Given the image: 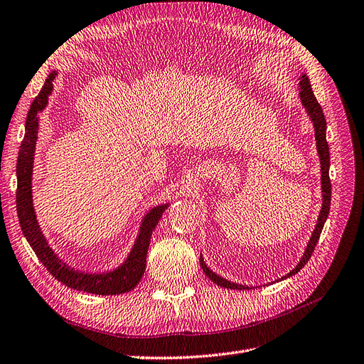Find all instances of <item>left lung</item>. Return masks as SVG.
<instances>
[{
	"label": "left lung",
	"instance_id": "obj_1",
	"mask_svg": "<svg viewBox=\"0 0 364 364\" xmlns=\"http://www.w3.org/2000/svg\"><path fill=\"white\" fill-rule=\"evenodd\" d=\"M299 97H301V103L305 107V111L310 117V119L313 121V127H314V136H316V147H317V153H318V158H321V171H322V209H321V214L317 217V223L316 228L313 230V235L308 241V245L305 247L304 255L301 258V261L297 262V266L290 272L285 274V277L281 278L282 279H287L293 274H296L299 272L305 264L308 262V259L311 258L314 247L318 241V237H321V232L323 229V225L328 218L329 214V206H331V181H329V147H328V142H326V119L323 115V111L321 105L317 103L316 97L313 94L311 90V85L310 80H308L306 74H302L299 77ZM200 266L203 269V273L206 277L211 279L214 284L220 285V287L223 289H230V290H250V289H255V287H249V285H243V284H237V282H230L222 277H218L215 272H213L209 269L203 258L200 257Z\"/></svg>",
	"mask_w": 364,
	"mask_h": 364
}]
</instances>
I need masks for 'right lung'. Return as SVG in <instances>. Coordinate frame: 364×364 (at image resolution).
Returning a JSON list of instances; mask_svg holds the SVG:
<instances>
[{
	"label": "right lung",
	"mask_w": 364,
	"mask_h": 364,
	"mask_svg": "<svg viewBox=\"0 0 364 364\" xmlns=\"http://www.w3.org/2000/svg\"><path fill=\"white\" fill-rule=\"evenodd\" d=\"M58 73L53 71L46 80L42 91L33 100L30 111L26 119V135L21 149L18 153L16 164V211L21 229L27 238L28 245L35 250L39 261L47 267V270L54 278L67 285L70 289L86 291L92 294H123L134 290L139 284L142 274L146 272V259L147 250L150 245V237L155 230L158 222L161 220L168 203L158 205L151 208L144 215L139 226V234L135 240V245L132 247L126 261L117 269L105 273H87L71 269L67 262H63L54 250L50 247L48 241L43 237L39 223L36 220L35 208H33V196H31V178H33V161H35V150L38 141V129H39V117L38 114L43 111V107L48 103V95L53 90V80L56 79Z\"/></svg>",
	"instance_id": "add662e5"
}]
</instances>
